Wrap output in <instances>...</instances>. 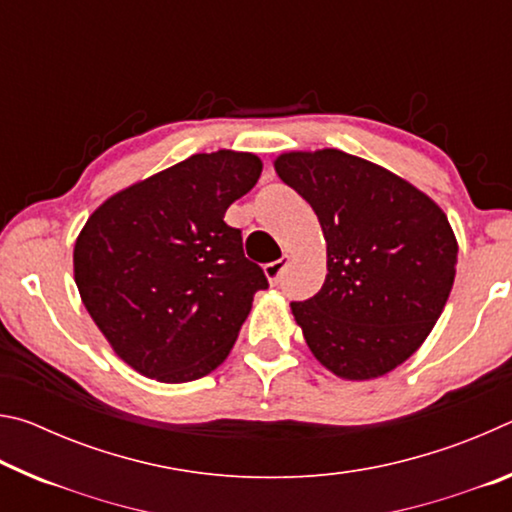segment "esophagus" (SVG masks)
Returning a JSON list of instances; mask_svg holds the SVG:
<instances>
[{"label": "esophagus", "instance_id": "obj_1", "mask_svg": "<svg viewBox=\"0 0 512 512\" xmlns=\"http://www.w3.org/2000/svg\"><path fill=\"white\" fill-rule=\"evenodd\" d=\"M287 264H289V255H284L282 259H277V262H271V264L264 266V273H266L268 282H271L273 287H275V284H280L282 273H284V268H287Z\"/></svg>", "mask_w": 512, "mask_h": 512}]
</instances>
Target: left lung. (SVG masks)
I'll use <instances>...</instances> for the list:
<instances>
[{
  "label": "left lung",
  "instance_id": "1",
  "mask_svg": "<svg viewBox=\"0 0 512 512\" xmlns=\"http://www.w3.org/2000/svg\"><path fill=\"white\" fill-rule=\"evenodd\" d=\"M275 171L311 205L327 241L323 287L291 302L309 350L336 377L386 375L424 343L452 291L458 244L445 212L339 149L282 153Z\"/></svg>",
  "mask_w": 512,
  "mask_h": 512
}]
</instances>
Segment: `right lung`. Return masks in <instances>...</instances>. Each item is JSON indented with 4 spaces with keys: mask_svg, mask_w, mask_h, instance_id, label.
<instances>
[{
    "mask_svg": "<svg viewBox=\"0 0 512 512\" xmlns=\"http://www.w3.org/2000/svg\"><path fill=\"white\" fill-rule=\"evenodd\" d=\"M259 173L253 153H196L110 196L85 223L76 287L117 357L142 375L164 384L205 377L268 289L241 230L223 221Z\"/></svg>",
    "mask_w": 512,
    "mask_h": 512,
    "instance_id": "1",
    "label": "right lung"
}]
</instances>
